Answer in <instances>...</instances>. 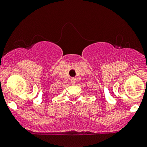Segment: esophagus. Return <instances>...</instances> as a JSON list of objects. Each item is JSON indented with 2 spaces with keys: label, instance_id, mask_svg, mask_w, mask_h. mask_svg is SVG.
<instances>
[{
  "label": "esophagus",
  "instance_id": "obj_1",
  "mask_svg": "<svg viewBox=\"0 0 147 147\" xmlns=\"http://www.w3.org/2000/svg\"><path fill=\"white\" fill-rule=\"evenodd\" d=\"M70 81H71V83H72V84H75V82H76V79H75V78H72L70 79Z\"/></svg>",
  "mask_w": 147,
  "mask_h": 147
}]
</instances>
